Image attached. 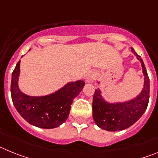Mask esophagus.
<instances>
[{"label": "esophagus", "mask_w": 158, "mask_h": 158, "mask_svg": "<svg viewBox=\"0 0 158 158\" xmlns=\"http://www.w3.org/2000/svg\"><path fill=\"white\" fill-rule=\"evenodd\" d=\"M95 80V74L93 73H90L87 77V81L89 83H92V82L94 81Z\"/></svg>", "instance_id": "1"}]
</instances>
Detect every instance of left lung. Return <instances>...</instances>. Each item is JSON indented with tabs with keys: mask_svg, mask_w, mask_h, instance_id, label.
I'll return each mask as SVG.
<instances>
[{
	"mask_svg": "<svg viewBox=\"0 0 158 158\" xmlns=\"http://www.w3.org/2000/svg\"><path fill=\"white\" fill-rule=\"evenodd\" d=\"M137 58L141 62L144 74V88L141 94L134 100L124 103L110 104L104 101L98 89L95 90L93 100V117L102 129L108 131H122L132 126L145 112L150 99V79L144 62L133 48Z\"/></svg>",
	"mask_w": 158,
	"mask_h": 158,
	"instance_id": "left-lung-1",
	"label": "left lung"
}]
</instances>
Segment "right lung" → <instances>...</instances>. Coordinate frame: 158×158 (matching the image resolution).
<instances>
[{
    "label": "right lung",
    "mask_w": 158,
    "mask_h": 158,
    "mask_svg": "<svg viewBox=\"0 0 158 158\" xmlns=\"http://www.w3.org/2000/svg\"><path fill=\"white\" fill-rule=\"evenodd\" d=\"M19 64L20 61L12 72L11 82V96L16 109L27 122L38 127L51 129L59 127L69 116L73 100L82 90L85 82H70L48 96H29L18 87Z\"/></svg>",
    "instance_id": "add662e5"
}]
</instances>
